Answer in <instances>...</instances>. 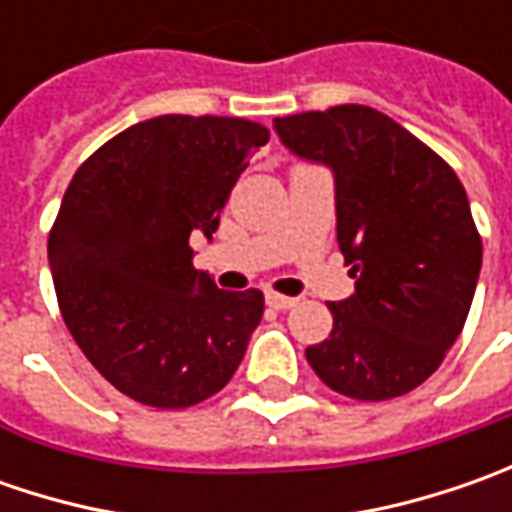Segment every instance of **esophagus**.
Masks as SVG:
<instances>
[{"label":"esophagus","mask_w":512,"mask_h":512,"mask_svg":"<svg viewBox=\"0 0 512 512\" xmlns=\"http://www.w3.org/2000/svg\"><path fill=\"white\" fill-rule=\"evenodd\" d=\"M265 302L273 307V310H290V307L296 305V299H293V296H282V293H267Z\"/></svg>","instance_id":"obj_1"}]
</instances>
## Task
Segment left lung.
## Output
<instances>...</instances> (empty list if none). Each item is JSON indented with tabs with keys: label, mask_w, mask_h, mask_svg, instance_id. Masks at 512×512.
I'll return each instance as SVG.
<instances>
[{
	"label": "left lung",
	"mask_w": 512,
	"mask_h": 512,
	"mask_svg": "<svg viewBox=\"0 0 512 512\" xmlns=\"http://www.w3.org/2000/svg\"><path fill=\"white\" fill-rule=\"evenodd\" d=\"M293 156L325 165L336 239L356 290L327 302L333 330L305 350L316 376L359 402L410 393L462 333L482 239L459 176L413 133L364 105L273 119Z\"/></svg>",
	"instance_id": "1"
}]
</instances>
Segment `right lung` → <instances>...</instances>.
<instances>
[{
    "instance_id": "obj_1",
    "label": "right lung",
    "mask_w": 512,
    "mask_h": 512,
    "mask_svg": "<svg viewBox=\"0 0 512 512\" xmlns=\"http://www.w3.org/2000/svg\"><path fill=\"white\" fill-rule=\"evenodd\" d=\"M267 130L227 116H156L76 170L48 239L70 336L116 390L179 410L219 393L262 322V290H219L190 233L219 227Z\"/></svg>"
}]
</instances>
